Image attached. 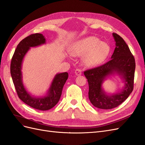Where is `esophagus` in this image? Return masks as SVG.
I'll list each match as a JSON object with an SVG mask.
<instances>
[{"label":"esophagus","mask_w":145,"mask_h":145,"mask_svg":"<svg viewBox=\"0 0 145 145\" xmlns=\"http://www.w3.org/2000/svg\"><path fill=\"white\" fill-rule=\"evenodd\" d=\"M75 74L76 76H80L82 74V71L80 69H76L75 71Z\"/></svg>","instance_id":"1"}]
</instances>
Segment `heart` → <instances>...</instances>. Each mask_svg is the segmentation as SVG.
Wrapping results in <instances>:
<instances>
[{"label":"heart","instance_id":"b5f03b06","mask_svg":"<svg viewBox=\"0 0 145 145\" xmlns=\"http://www.w3.org/2000/svg\"><path fill=\"white\" fill-rule=\"evenodd\" d=\"M110 52V47L106 42L100 41L95 36L80 39L74 43L71 50L73 56L84 55L83 62L86 67L97 66L106 59Z\"/></svg>","mask_w":145,"mask_h":145}]
</instances>
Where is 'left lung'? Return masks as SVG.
<instances>
[{
  "mask_svg": "<svg viewBox=\"0 0 145 145\" xmlns=\"http://www.w3.org/2000/svg\"><path fill=\"white\" fill-rule=\"evenodd\" d=\"M112 36L116 48L111 59L103 65L84 72L89 85L90 102L95 107L103 109L118 106L129 97L134 88L135 59L123 38L116 33H112ZM114 74H118L122 78L125 86L120 92L107 95L102 84L108 76Z\"/></svg>",
  "mask_w": 145,
  "mask_h": 145,
  "instance_id": "obj_1",
  "label": "left lung"
}]
</instances>
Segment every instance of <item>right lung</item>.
I'll return each instance as SVG.
<instances>
[{
    "label": "right lung",
    "mask_w": 145,
    "mask_h": 145,
    "mask_svg": "<svg viewBox=\"0 0 145 145\" xmlns=\"http://www.w3.org/2000/svg\"><path fill=\"white\" fill-rule=\"evenodd\" d=\"M45 43V37L40 33L33 34L25 38L17 45L10 66L12 82L19 99L29 106L41 111L49 110L58 103L63 86L68 78V74L67 72L57 74L52 80L46 95L40 97L31 95L26 89L23 84L21 71L23 59L31 47L40 46Z\"/></svg>",
    "instance_id": "add662e5"
}]
</instances>
